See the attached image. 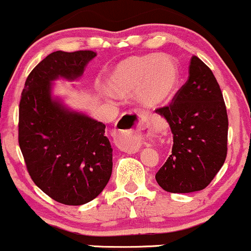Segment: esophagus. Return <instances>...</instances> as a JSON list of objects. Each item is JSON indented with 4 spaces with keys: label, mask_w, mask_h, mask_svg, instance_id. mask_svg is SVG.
<instances>
[{
    "label": "esophagus",
    "mask_w": 251,
    "mask_h": 251,
    "mask_svg": "<svg viewBox=\"0 0 251 251\" xmlns=\"http://www.w3.org/2000/svg\"><path fill=\"white\" fill-rule=\"evenodd\" d=\"M128 117L129 121L133 122V126L129 129H125L126 126H118L117 128V139L120 141V145H122V147H129L134 131L136 129L146 128V126H148V123H150L146 116L137 115L136 112H130Z\"/></svg>",
    "instance_id": "obj_1"
}]
</instances>
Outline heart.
<instances>
[{
  "label": "heart",
  "instance_id": "b5f03b06",
  "mask_svg": "<svg viewBox=\"0 0 251 251\" xmlns=\"http://www.w3.org/2000/svg\"><path fill=\"white\" fill-rule=\"evenodd\" d=\"M178 80V67L169 56H131L110 72L107 87L120 96L136 91L137 103L145 107H157L171 98Z\"/></svg>",
  "mask_w": 251,
  "mask_h": 251
}]
</instances>
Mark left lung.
Instances as JSON below:
<instances>
[{"label": "left lung", "mask_w": 251, "mask_h": 251, "mask_svg": "<svg viewBox=\"0 0 251 251\" xmlns=\"http://www.w3.org/2000/svg\"><path fill=\"white\" fill-rule=\"evenodd\" d=\"M155 111L168 121L174 135L171 154L155 175L158 184L169 193L204 189L227 154V112L211 69L193 56L187 82L171 104Z\"/></svg>", "instance_id": "8db88e82"}]
</instances>
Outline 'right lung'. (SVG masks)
Segmentation results:
<instances>
[{
	"label": "right lung",
	"instance_id": "add662e5",
	"mask_svg": "<svg viewBox=\"0 0 251 251\" xmlns=\"http://www.w3.org/2000/svg\"><path fill=\"white\" fill-rule=\"evenodd\" d=\"M94 51H55L29 73L19 105V146L34 184L60 203L96 199L111 177L112 148L105 125L51 96L52 81L76 80Z\"/></svg>",
	"mask_w": 251,
	"mask_h": 251
}]
</instances>
